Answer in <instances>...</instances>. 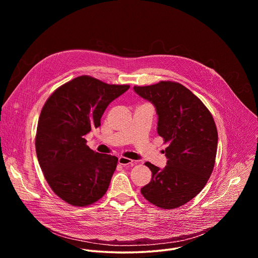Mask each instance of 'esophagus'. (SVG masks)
Returning <instances> with one entry per match:
<instances>
[{"mask_svg": "<svg viewBox=\"0 0 258 258\" xmlns=\"http://www.w3.org/2000/svg\"><path fill=\"white\" fill-rule=\"evenodd\" d=\"M118 163L120 165H123V166H128V165H134L135 164V161L130 159V158H126V157H123V156H120L118 158Z\"/></svg>", "mask_w": 258, "mask_h": 258, "instance_id": "obj_1", "label": "esophagus"}]
</instances>
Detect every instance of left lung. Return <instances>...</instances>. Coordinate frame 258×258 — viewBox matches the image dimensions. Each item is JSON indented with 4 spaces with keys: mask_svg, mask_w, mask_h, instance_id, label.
I'll list each match as a JSON object with an SVG mask.
<instances>
[{
    "mask_svg": "<svg viewBox=\"0 0 258 258\" xmlns=\"http://www.w3.org/2000/svg\"><path fill=\"white\" fill-rule=\"evenodd\" d=\"M134 90L155 106L157 133L169 143L163 169L145 163L152 178L141 193L157 207L177 208L196 197L211 175L218 138L214 119L202 101L178 83L162 81Z\"/></svg>",
    "mask_w": 258,
    "mask_h": 258,
    "instance_id": "1",
    "label": "left lung"
}]
</instances>
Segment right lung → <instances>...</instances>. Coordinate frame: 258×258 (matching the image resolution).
Wrapping results in <instances>:
<instances>
[{
    "instance_id": "right-lung-1",
    "label": "right lung",
    "mask_w": 258,
    "mask_h": 258,
    "mask_svg": "<svg viewBox=\"0 0 258 258\" xmlns=\"http://www.w3.org/2000/svg\"><path fill=\"white\" fill-rule=\"evenodd\" d=\"M128 89L82 76L46 101L36 128V156L49 186L68 204L91 205L108 190L118 158L90 149L85 136L101 125L107 106Z\"/></svg>"
}]
</instances>
